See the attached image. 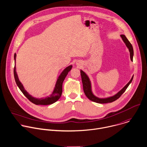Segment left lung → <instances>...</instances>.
<instances>
[{
	"mask_svg": "<svg viewBox=\"0 0 147 147\" xmlns=\"http://www.w3.org/2000/svg\"><path fill=\"white\" fill-rule=\"evenodd\" d=\"M121 37L123 41V42L125 43L126 47L129 49V51L130 52V59L131 61H133V48L132 47V45L131 43L129 42V41L127 40V38L126 37V36L123 34H121ZM81 73V79H82V85H83V89L84 92L86 95V96L88 97V98L92 102L97 103H111L116 100H117L119 97L125 92L128 86L130 85V84L131 82L133 76L131 77V80L130 81L120 90L119 91L117 94L115 95L106 97V98H99V97L96 96L92 92V85H91V82L90 81V79L89 77L86 75V74L82 71V70H80Z\"/></svg>",
	"mask_w": 147,
	"mask_h": 147,
	"instance_id": "1",
	"label": "left lung"
}]
</instances>
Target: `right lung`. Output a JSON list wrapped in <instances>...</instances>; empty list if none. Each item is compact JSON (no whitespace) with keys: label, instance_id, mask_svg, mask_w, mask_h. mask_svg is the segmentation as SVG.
Returning <instances> with one entry per match:
<instances>
[{"label":"right lung","instance_id":"add662e5","mask_svg":"<svg viewBox=\"0 0 147 147\" xmlns=\"http://www.w3.org/2000/svg\"><path fill=\"white\" fill-rule=\"evenodd\" d=\"M16 54H14V61L16 62ZM72 68V65H70L65 68L63 71L61 73L60 76L57 79L56 82V84L54 90L51 94L50 96H47L44 97V98H35V97L32 96L29 94L27 91L24 89V87L22 83L20 81L18 75L16 72V66L14 68V75L16 82L21 90V91L23 93V94L27 97V98L33 103L36 105H51L58 101L61 97L62 93V84L64 80L65 79L66 76L68 73L70 71Z\"/></svg>","mask_w":147,"mask_h":147}]
</instances>
